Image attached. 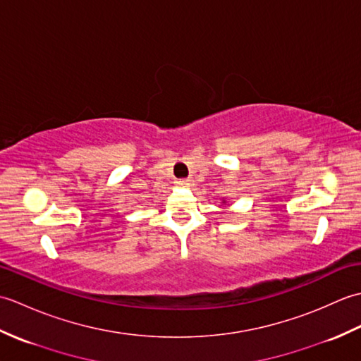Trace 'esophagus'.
<instances>
[{
    "label": "esophagus",
    "instance_id": "esophagus-1",
    "mask_svg": "<svg viewBox=\"0 0 361 361\" xmlns=\"http://www.w3.org/2000/svg\"><path fill=\"white\" fill-rule=\"evenodd\" d=\"M176 185H180V186H189V185H190V180H178V181H176Z\"/></svg>",
    "mask_w": 361,
    "mask_h": 361
}]
</instances>
